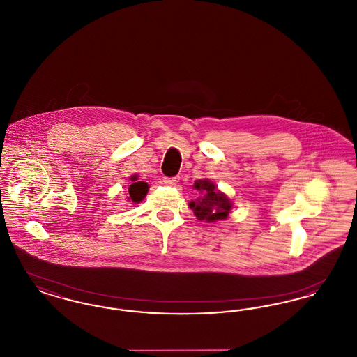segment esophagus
Here are the masks:
<instances>
[{"mask_svg":"<svg viewBox=\"0 0 357 357\" xmlns=\"http://www.w3.org/2000/svg\"><path fill=\"white\" fill-rule=\"evenodd\" d=\"M163 182H165V185H167V186H175L178 182H179V176H172V178H165L163 179Z\"/></svg>","mask_w":357,"mask_h":357,"instance_id":"esophagus-1","label":"esophagus"}]
</instances>
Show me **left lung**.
<instances>
[{"mask_svg": "<svg viewBox=\"0 0 357 357\" xmlns=\"http://www.w3.org/2000/svg\"><path fill=\"white\" fill-rule=\"evenodd\" d=\"M194 187L199 191V197L190 202V207L198 220L215 222L225 220L229 215L231 204L226 195L220 192L214 183L207 179L195 181Z\"/></svg>", "mask_w": 357, "mask_h": 357, "instance_id": "1", "label": "left lung"}]
</instances>
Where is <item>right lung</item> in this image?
Wrapping results in <instances>:
<instances>
[{"mask_svg":"<svg viewBox=\"0 0 357 357\" xmlns=\"http://www.w3.org/2000/svg\"><path fill=\"white\" fill-rule=\"evenodd\" d=\"M132 181H136L135 176L132 178ZM149 185L146 182H134L131 183V186L128 187V194H130V201L139 204L147 194Z\"/></svg>","mask_w":357,"mask_h":357,"instance_id":"add662e5","label":"right lung"}]
</instances>
